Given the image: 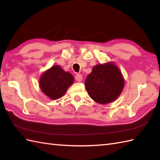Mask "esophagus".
<instances>
[{"label":"esophagus","mask_w":160,"mask_h":160,"mask_svg":"<svg viewBox=\"0 0 160 160\" xmlns=\"http://www.w3.org/2000/svg\"><path fill=\"white\" fill-rule=\"evenodd\" d=\"M75 78H76V80L78 81V82H81V81L82 80V75L80 74H77L76 77H75Z\"/></svg>","instance_id":"1"}]
</instances>
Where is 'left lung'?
<instances>
[{
  "mask_svg": "<svg viewBox=\"0 0 160 160\" xmlns=\"http://www.w3.org/2000/svg\"><path fill=\"white\" fill-rule=\"evenodd\" d=\"M85 87L91 98L97 103L105 104L115 101L124 87V79L113 62L94 66L85 80Z\"/></svg>",
  "mask_w": 160,
  "mask_h": 160,
  "instance_id": "obj_1",
  "label": "left lung"
}]
</instances>
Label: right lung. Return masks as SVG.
<instances>
[{
	"mask_svg": "<svg viewBox=\"0 0 160 160\" xmlns=\"http://www.w3.org/2000/svg\"><path fill=\"white\" fill-rule=\"evenodd\" d=\"M73 82L74 78L70 73L64 71L59 65H53L40 76L39 87L50 99L57 100L64 96Z\"/></svg>",
	"mask_w": 160,
	"mask_h": 160,
	"instance_id": "obj_1",
	"label": "right lung"
}]
</instances>
